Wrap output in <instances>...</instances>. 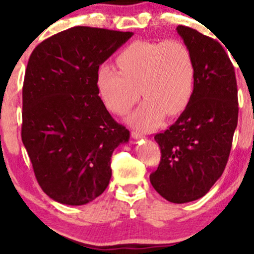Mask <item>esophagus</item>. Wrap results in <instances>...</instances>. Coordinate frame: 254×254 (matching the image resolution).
Segmentation results:
<instances>
[{"label": "esophagus", "mask_w": 254, "mask_h": 254, "mask_svg": "<svg viewBox=\"0 0 254 254\" xmlns=\"http://www.w3.org/2000/svg\"><path fill=\"white\" fill-rule=\"evenodd\" d=\"M131 137L133 138V139H142V138H144L145 136L142 132H138V131H132L131 132Z\"/></svg>", "instance_id": "1"}]
</instances>
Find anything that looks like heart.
<instances>
[{
    "label": "heart",
    "instance_id": "1",
    "mask_svg": "<svg viewBox=\"0 0 254 254\" xmlns=\"http://www.w3.org/2000/svg\"><path fill=\"white\" fill-rule=\"evenodd\" d=\"M116 61L120 71L102 65L96 84L105 107L120 116L132 108L140 91L145 101L127 117L132 127L156 129L165 115H179L190 103L195 66L183 42L136 41L122 50Z\"/></svg>",
    "mask_w": 254,
    "mask_h": 254
}]
</instances>
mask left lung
<instances>
[{
    "label": "left lung",
    "instance_id": "obj_1",
    "mask_svg": "<svg viewBox=\"0 0 254 254\" xmlns=\"http://www.w3.org/2000/svg\"><path fill=\"white\" fill-rule=\"evenodd\" d=\"M177 33L194 61L193 95L175 124L155 136L162 159L150 182L166 200L184 204L206 194L223 175L239 109L233 64L219 42L184 25Z\"/></svg>",
    "mask_w": 254,
    "mask_h": 254
}]
</instances>
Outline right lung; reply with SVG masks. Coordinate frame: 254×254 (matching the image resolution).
Here are the masks:
<instances>
[{
  "mask_svg": "<svg viewBox=\"0 0 254 254\" xmlns=\"http://www.w3.org/2000/svg\"><path fill=\"white\" fill-rule=\"evenodd\" d=\"M133 33L73 27L35 48L25 70L22 142L38 184L51 199L84 205L111 178L114 150L130 131L98 96L99 65Z\"/></svg>",
  "mask_w": 254,
  "mask_h": 254,
  "instance_id": "right-lung-1",
  "label": "right lung"
}]
</instances>
